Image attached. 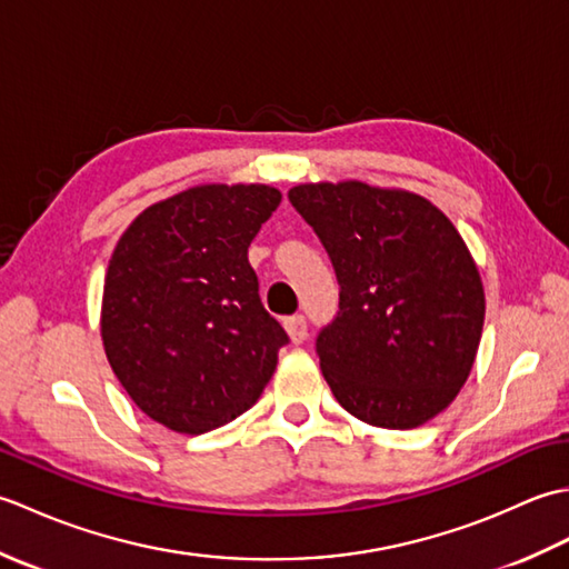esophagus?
<instances>
[{
    "label": "esophagus",
    "instance_id": "1",
    "mask_svg": "<svg viewBox=\"0 0 569 569\" xmlns=\"http://www.w3.org/2000/svg\"><path fill=\"white\" fill-rule=\"evenodd\" d=\"M286 332L291 337V342L300 345L308 337V322L303 316H293V318H286Z\"/></svg>",
    "mask_w": 569,
    "mask_h": 569
}]
</instances>
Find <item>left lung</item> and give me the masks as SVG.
<instances>
[{"instance_id":"left-lung-1","label":"left lung","mask_w":569,"mask_h":569,"mask_svg":"<svg viewBox=\"0 0 569 569\" xmlns=\"http://www.w3.org/2000/svg\"><path fill=\"white\" fill-rule=\"evenodd\" d=\"M335 266L340 310L316 340L337 401L377 428L428 422L462 389L485 286L455 224L426 198L359 180L288 190Z\"/></svg>"}]
</instances>
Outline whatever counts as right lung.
<instances>
[{"label": "right lung", "mask_w": 569, "mask_h": 569, "mask_svg": "<svg viewBox=\"0 0 569 569\" xmlns=\"http://www.w3.org/2000/svg\"><path fill=\"white\" fill-rule=\"evenodd\" d=\"M278 202L269 186H198L151 204L117 241L104 352L131 401L168 430L227 426L273 377L288 335L247 253Z\"/></svg>", "instance_id": "add662e5"}]
</instances>
